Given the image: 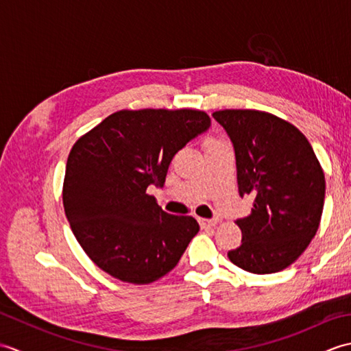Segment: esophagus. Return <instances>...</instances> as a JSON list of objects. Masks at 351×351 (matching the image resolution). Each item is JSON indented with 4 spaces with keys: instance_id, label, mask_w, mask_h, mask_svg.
<instances>
[{
    "instance_id": "1",
    "label": "esophagus",
    "mask_w": 351,
    "mask_h": 351,
    "mask_svg": "<svg viewBox=\"0 0 351 351\" xmlns=\"http://www.w3.org/2000/svg\"><path fill=\"white\" fill-rule=\"evenodd\" d=\"M199 223L202 228H214L219 223V217L214 219H199Z\"/></svg>"
}]
</instances>
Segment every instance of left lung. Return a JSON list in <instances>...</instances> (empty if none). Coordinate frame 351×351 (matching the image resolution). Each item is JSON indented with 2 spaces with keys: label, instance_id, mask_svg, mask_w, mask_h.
I'll return each instance as SVG.
<instances>
[{
  "label": "left lung",
  "instance_id": "obj_1",
  "mask_svg": "<svg viewBox=\"0 0 351 351\" xmlns=\"http://www.w3.org/2000/svg\"><path fill=\"white\" fill-rule=\"evenodd\" d=\"M234 145L240 196L253 197L250 215L238 219L241 245L230 263L255 274L291 265L315 237L326 181L308 138L294 125L258 110L213 113Z\"/></svg>",
  "mask_w": 351,
  "mask_h": 351
}]
</instances>
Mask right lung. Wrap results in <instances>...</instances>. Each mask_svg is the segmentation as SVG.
<instances>
[{
    "mask_svg": "<svg viewBox=\"0 0 351 351\" xmlns=\"http://www.w3.org/2000/svg\"><path fill=\"white\" fill-rule=\"evenodd\" d=\"M199 110H122L73 145L63 205L77 241L113 278L151 283L173 270L199 223L162 211L149 185L162 187L178 151L208 131Z\"/></svg>",
    "mask_w": 351,
    "mask_h": 351,
    "instance_id": "add662e5",
    "label": "right lung"
}]
</instances>
